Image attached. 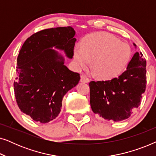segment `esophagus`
Segmentation results:
<instances>
[{"label": "esophagus", "mask_w": 156, "mask_h": 156, "mask_svg": "<svg viewBox=\"0 0 156 156\" xmlns=\"http://www.w3.org/2000/svg\"><path fill=\"white\" fill-rule=\"evenodd\" d=\"M81 82H85V83H88L89 82V79L87 77L86 75H84V74H82L81 75Z\"/></svg>", "instance_id": "esophagus-1"}]
</instances>
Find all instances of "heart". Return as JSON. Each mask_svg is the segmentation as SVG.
I'll return each instance as SVG.
<instances>
[{
    "label": "heart",
    "instance_id": "b5f03b06",
    "mask_svg": "<svg viewBox=\"0 0 156 156\" xmlns=\"http://www.w3.org/2000/svg\"><path fill=\"white\" fill-rule=\"evenodd\" d=\"M132 51L126 42L107 33H96L76 46L74 59L79 69H84L91 62V69L101 80L119 76L131 60Z\"/></svg>",
    "mask_w": 156,
    "mask_h": 156
}]
</instances>
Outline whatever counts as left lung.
Segmentation results:
<instances>
[{
    "instance_id": "1",
    "label": "left lung",
    "mask_w": 156,
    "mask_h": 156,
    "mask_svg": "<svg viewBox=\"0 0 156 156\" xmlns=\"http://www.w3.org/2000/svg\"><path fill=\"white\" fill-rule=\"evenodd\" d=\"M134 46H136L133 43ZM146 61L136 52L118 77L89 82L91 108L106 120L120 121L131 116L140 104L146 86Z\"/></svg>"
}]
</instances>
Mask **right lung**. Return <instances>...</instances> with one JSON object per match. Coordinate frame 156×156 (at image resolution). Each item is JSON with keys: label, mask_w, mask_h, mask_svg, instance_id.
Returning a JSON list of instances; mask_svg holds the SVG:
<instances>
[{"label": "right lung", "mask_w": 156, "mask_h": 156, "mask_svg": "<svg viewBox=\"0 0 156 156\" xmlns=\"http://www.w3.org/2000/svg\"><path fill=\"white\" fill-rule=\"evenodd\" d=\"M72 27L45 29L25 40L17 59L14 92L19 108L34 121L45 123L61 111L67 92L78 84L80 74L64 65V57L54 50L74 55L76 39Z\"/></svg>", "instance_id": "add662e5"}]
</instances>
